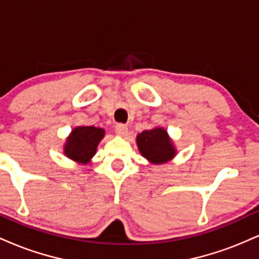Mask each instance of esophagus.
Wrapping results in <instances>:
<instances>
[{
    "label": "esophagus",
    "instance_id": "obj_1",
    "mask_svg": "<svg viewBox=\"0 0 259 259\" xmlns=\"http://www.w3.org/2000/svg\"><path fill=\"white\" fill-rule=\"evenodd\" d=\"M115 133L120 136H125L127 134V126L123 123L117 124V125H115Z\"/></svg>",
    "mask_w": 259,
    "mask_h": 259
}]
</instances>
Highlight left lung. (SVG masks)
Masks as SVG:
<instances>
[{
  "instance_id": "1",
  "label": "left lung",
  "mask_w": 259,
  "mask_h": 259,
  "mask_svg": "<svg viewBox=\"0 0 259 259\" xmlns=\"http://www.w3.org/2000/svg\"><path fill=\"white\" fill-rule=\"evenodd\" d=\"M138 147L145 158L153 163H164L171 159L175 154L173 144L168 134L162 127L145 130L138 135Z\"/></svg>"
}]
</instances>
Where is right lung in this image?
<instances>
[{
    "label": "right lung",
    "instance_id": "obj_1",
    "mask_svg": "<svg viewBox=\"0 0 259 259\" xmlns=\"http://www.w3.org/2000/svg\"><path fill=\"white\" fill-rule=\"evenodd\" d=\"M105 130L96 126H78L70 134L64 147V153L70 159L80 163H88L95 152Z\"/></svg>",
    "mask_w": 259,
    "mask_h": 259
}]
</instances>
